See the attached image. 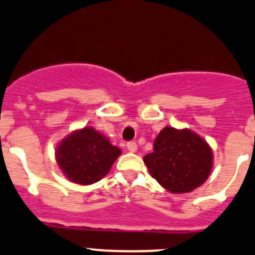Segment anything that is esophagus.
<instances>
[{"label":"esophagus","mask_w":255,"mask_h":255,"mask_svg":"<svg viewBox=\"0 0 255 255\" xmlns=\"http://www.w3.org/2000/svg\"><path fill=\"white\" fill-rule=\"evenodd\" d=\"M127 149L130 151V153H135V151H137V149H138L137 143H134V142L127 143Z\"/></svg>","instance_id":"obj_1"}]
</instances>
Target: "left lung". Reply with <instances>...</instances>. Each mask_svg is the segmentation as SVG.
Returning a JSON list of instances; mask_svg holds the SVG:
<instances>
[{
    "mask_svg": "<svg viewBox=\"0 0 255 255\" xmlns=\"http://www.w3.org/2000/svg\"><path fill=\"white\" fill-rule=\"evenodd\" d=\"M143 158L150 175L171 194L191 192L210 176L213 153L204 138L189 128L165 127Z\"/></svg>",
    "mask_w": 255,
    "mask_h": 255,
    "instance_id": "1",
    "label": "left lung"
}]
</instances>
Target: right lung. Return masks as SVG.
I'll return each instance as SVG.
<instances>
[{
  "mask_svg": "<svg viewBox=\"0 0 255 255\" xmlns=\"http://www.w3.org/2000/svg\"><path fill=\"white\" fill-rule=\"evenodd\" d=\"M122 154L107 137L90 126L74 130L58 143L55 159L64 176L71 182L91 185L111 170Z\"/></svg>",
  "mask_w": 255,
  "mask_h": 255,
  "instance_id": "obj_1",
  "label": "right lung"
}]
</instances>
